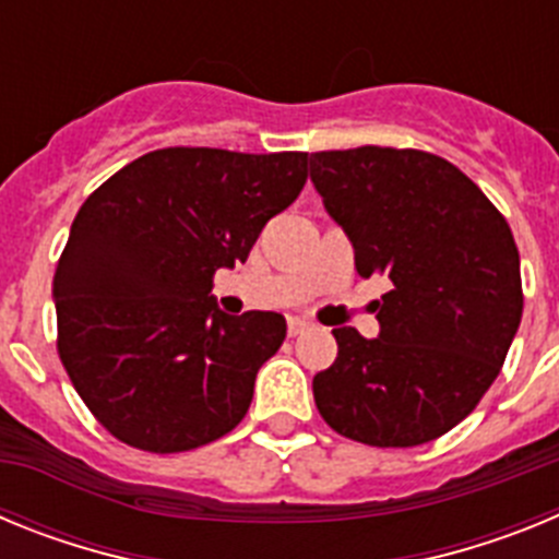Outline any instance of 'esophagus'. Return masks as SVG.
I'll return each mask as SVG.
<instances>
[{
  "instance_id": "34e87169",
  "label": "esophagus",
  "mask_w": 559,
  "mask_h": 559,
  "mask_svg": "<svg viewBox=\"0 0 559 559\" xmlns=\"http://www.w3.org/2000/svg\"><path fill=\"white\" fill-rule=\"evenodd\" d=\"M305 330H310L308 319H302V316H290V319H288V335H290V338H294V335H302Z\"/></svg>"
}]
</instances>
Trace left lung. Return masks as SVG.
Instances as JSON below:
<instances>
[{
    "label": "left lung",
    "instance_id": "obj_1",
    "mask_svg": "<svg viewBox=\"0 0 559 559\" xmlns=\"http://www.w3.org/2000/svg\"><path fill=\"white\" fill-rule=\"evenodd\" d=\"M310 179L358 274L389 280L378 338L333 330L338 358L313 378L316 408L364 445L431 442L478 406L521 324L510 224L459 167L414 147L310 153Z\"/></svg>",
    "mask_w": 559,
    "mask_h": 559
}]
</instances>
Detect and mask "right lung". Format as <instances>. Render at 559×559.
I'll list each match as a JSON object with an SVG mask.
<instances>
[{
	"instance_id": "obj_1",
	"label": "right lung",
	"mask_w": 559,
	"mask_h": 559,
	"mask_svg": "<svg viewBox=\"0 0 559 559\" xmlns=\"http://www.w3.org/2000/svg\"><path fill=\"white\" fill-rule=\"evenodd\" d=\"M305 181L299 151L162 147L83 201L52 280L58 355L114 439L181 453L246 417L285 319L221 313L212 280L243 263Z\"/></svg>"
}]
</instances>
